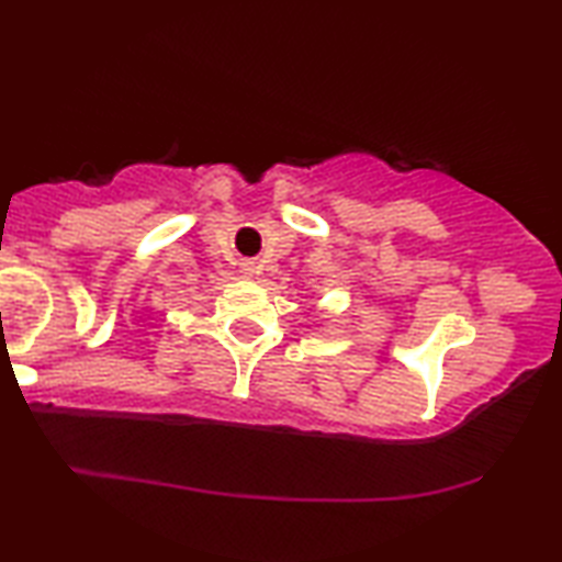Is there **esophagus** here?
Masks as SVG:
<instances>
[{
	"label": "esophagus",
	"instance_id": "1",
	"mask_svg": "<svg viewBox=\"0 0 562 562\" xmlns=\"http://www.w3.org/2000/svg\"><path fill=\"white\" fill-rule=\"evenodd\" d=\"M243 272L250 274V278H252V274L260 272V265L252 262V260H245V262H243Z\"/></svg>",
	"mask_w": 562,
	"mask_h": 562
}]
</instances>
